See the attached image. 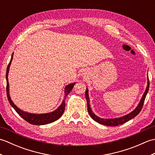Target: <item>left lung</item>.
Wrapping results in <instances>:
<instances>
[{"mask_svg": "<svg viewBox=\"0 0 155 155\" xmlns=\"http://www.w3.org/2000/svg\"><path fill=\"white\" fill-rule=\"evenodd\" d=\"M147 79H148V81H147V86L146 88V90L144 91L143 97L141 98V99L139 102V104H138V106L135 108V109L133 110L131 113H128V114L124 115L123 117L115 118H102L97 117L96 114H94L93 112L92 111L91 106H90V99H89V97H88V90L87 88L86 92H85V97H86V100L87 102V109H88V114H90L91 117L93 118L94 120L97 122V123L103 125H106V126H110V127L118 126V125L123 124L126 123V122L131 120L134 117H135L137 114H139V113H140L141 109H142L143 108L144 99H145L147 93L149 89V77H148V76H147Z\"/></svg>", "mask_w": 155, "mask_h": 155, "instance_id": "1", "label": "left lung"}]
</instances>
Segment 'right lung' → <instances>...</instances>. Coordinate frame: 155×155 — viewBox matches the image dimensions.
<instances>
[{
    "label": "right lung",
    "instance_id": "obj_1",
    "mask_svg": "<svg viewBox=\"0 0 155 155\" xmlns=\"http://www.w3.org/2000/svg\"><path fill=\"white\" fill-rule=\"evenodd\" d=\"M13 54H12L11 59L10 61L9 64H8L7 68H6V94H7V98L9 101L10 104L11 106L14 108V109L16 110L20 116H21L23 119H25L26 121H27L28 123L32 124L35 125H44L47 124L49 123H51L52 122H54L55 120H58L60 118L62 114H63L64 109H65V99L67 95L69 94V93L72 90L74 85L75 84V83H72L69 84L64 88V99L62 101L61 104L59 106L57 109L54 110V111L51 112V113H45V114H33L25 112L22 110H21L13 103L12 101L11 100V97H10L9 94V83L8 80V74L9 71V68L11 66V62L13 58Z\"/></svg>",
    "mask_w": 155,
    "mask_h": 155
}]
</instances>
